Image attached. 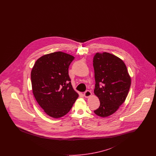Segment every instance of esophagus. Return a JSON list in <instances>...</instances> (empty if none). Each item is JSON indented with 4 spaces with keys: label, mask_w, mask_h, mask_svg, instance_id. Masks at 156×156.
I'll use <instances>...</instances> for the list:
<instances>
[{
    "label": "esophagus",
    "mask_w": 156,
    "mask_h": 156,
    "mask_svg": "<svg viewBox=\"0 0 156 156\" xmlns=\"http://www.w3.org/2000/svg\"><path fill=\"white\" fill-rule=\"evenodd\" d=\"M91 95H92L91 92L89 91L88 90H86V91L84 92V94H83V95H84V97H85V98H88V97H90Z\"/></svg>",
    "instance_id": "1"
}]
</instances>
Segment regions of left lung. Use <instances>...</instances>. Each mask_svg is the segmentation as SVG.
Here are the masks:
<instances>
[{
	"instance_id": "obj_1",
	"label": "left lung",
	"mask_w": 156,
	"mask_h": 156,
	"mask_svg": "<svg viewBox=\"0 0 156 156\" xmlns=\"http://www.w3.org/2000/svg\"><path fill=\"white\" fill-rule=\"evenodd\" d=\"M95 88L100 106L94 113L101 117L114 113L129 93L131 78L126 65L119 57L108 52H97L93 59Z\"/></svg>"
}]
</instances>
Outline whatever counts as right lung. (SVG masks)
<instances>
[{"label": "right lung", "instance_id": "1", "mask_svg": "<svg viewBox=\"0 0 156 156\" xmlns=\"http://www.w3.org/2000/svg\"><path fill=\"white\" fill-rule=\"evenodd\" d=\"M74 59L65 52H52L39 58L32 68L33 95L44 111L54 118L66 115L79 97L68 74Z\"/></svg>", "mask_w": 156, "mask_h": 156}]
</instances>
